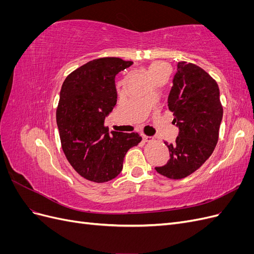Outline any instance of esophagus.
Returning <instances> with one entry per match:
<instances>
[{
  "instance_id": "34e87169",
  "label": "esophagus",
  "mask_w": 254,
  "mask_h": 254,
  "mask_svg": "<svg viewBox=\"0 0 254 254\" xmlns=\"http://www.w3.org/2000/svg\"><path fill=\"white\" fill-rule=\"evenodd\" d=\"M142 139H143L144 142H149V141L152 140V137H151V136H148V135H146V134H142Z\"/></svg>"
}]
</instances>
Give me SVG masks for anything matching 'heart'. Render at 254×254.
Returning <instances> with one entry per match:
<instances>
[{"instance_id": "heart-1", "label": "heart", "mask_w": 254, "mask_h": 254, "mask_svg": "<svg viewBox=\"0 0 254 254\" xmlns=\"http://www.w3.org/2000/svg\"><path fill=\"white\" fill-rule=\"evenodd\" d=\"M149 72H150L152 77H155V76H157L161 73L168 72V66L162 63H152L149 65Z\"/></svg>"}]
</instances>
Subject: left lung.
I'll return each mask as SVG.
<instances>
[{"instance_id":"left-lung-1","label":"left lung","mask_w":254,"mask_h":254,"mask_svg":"<svg viewBox=\"0 0 254 254\" xmlns=\"http://www.w3.org/2000/svg\"><path fill=\"white\" fill-rule=\"evenodd\" d=\"M173 84L168 109L179 135L173 144L164 142L171 158L156 171L178 180L196 172L212 155L218 142L222 106L216 80L194 64L178 63Z\"/></svg>"}]
</instances>
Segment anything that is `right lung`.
I'll list each match as a JSON object with an SVG mask.
<instances>
[{
    "mask_svg": "<svg viewBox=\"0 0 254 254\" xmlns=\"http://www.w3.org/2000/svg\"><path fill=\"white\" fill-rule=\"evenodd\" d=\"M132 61L104 57L68 74L60 90L56 121L68 163L84 179L110 181L123 168L126 152L142 141L135 133L108 132L105 118L117 104L115 75Z\"/></svg>",
    "mask_w": 254,
    "mask_h": 254,
    "instance_id": "1",
    "label": "right lung"
}]
</instances>
